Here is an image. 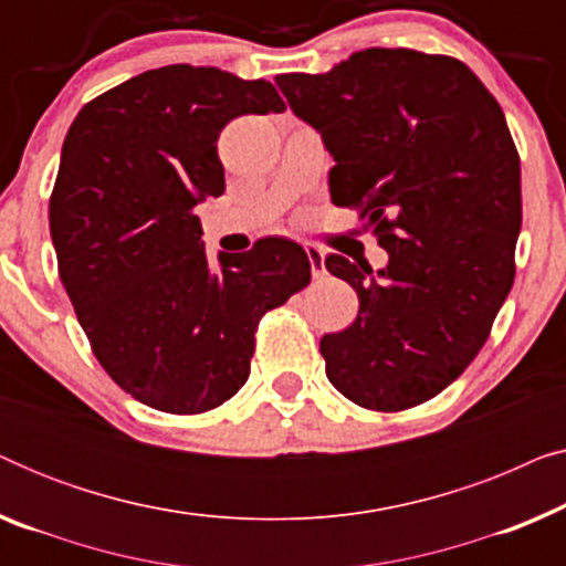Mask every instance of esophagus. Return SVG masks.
I'll list each match as a JSON object with an SVG mask.
<instances>
[{
	"label": "esophagus",
	"mask_w": 566,
	"mask_h": 566,
	"mask_svg": "<svg viewBox=\"0 0 566 566\" xmlns=\"http://www.w3.org/2000/svg\"><path fill=\"white\" fill-rule=\"evenodd\" d=\"M304 250H306V258H308V265H312V273L314 277H322L327 273V268H324V250L319 244L314 242H304Z\"/></svg>",
	"instance_id": "34e87169"
}]
</instances>
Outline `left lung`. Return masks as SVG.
I'll list each match as a JSON object with an SVG mask.
<instances>
[{"instance_id": "left-lung-1", "label": "left lung", "mask_w": 566, "mask_h": 566, "mask_svg": "<svg viewBox=\"0 0 566 566\" xmlns=\"http://www.w3.org/2000/svg\"><path fill=\"white\" fill-rule=\"evenodd\" d=\"M275 84L335 157L332 203L368 219L389 252L376 275L324 260L360 301L350 327L322 337L327 378L376 412L422 405L476 358L513 289L523 200L505 113L463 61L412 49Z\"/></svg>"}]
</instances>
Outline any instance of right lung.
<instances>
[{
	"label": "right lung",
	"mask_w": 566,
	"mask_h": 566,
	"mask_svg": "<svg viewBox=\"0 0 566 566\" xmlns=\"http://www.w3.org/2000/svg\"><path fill=\"white\" fill-rule=\"evenodd\" d=\"M283 111L265 80L172 64L90 99L69 128L49 203L59 275L99 366L146 407L200 415L234 397L260 319L312 281L283 237L211 268L196 216L223 192V126Z\"/></svg>",
	"instance_id": "obj_1"
}]
</instances>
